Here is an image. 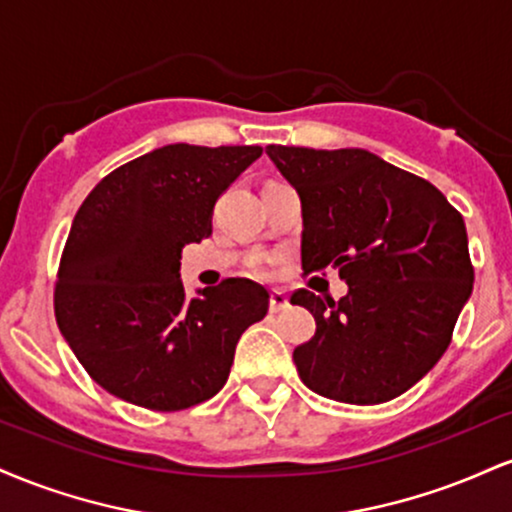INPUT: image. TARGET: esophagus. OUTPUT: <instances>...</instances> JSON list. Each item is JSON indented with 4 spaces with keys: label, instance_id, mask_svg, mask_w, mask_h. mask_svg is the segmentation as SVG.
Returning a JSON list of instances; mask_svg holds the SVG:
<instances>
[{
    "label": "esophagus",
    "instance_id": "34e87169",
    "mask_svg": "<svg viewBox=\"0 0 512 512\" xmlns=\"http://www.w3.org/2000/svg\"><path fill=\"white\" fill-rule=\"evenodd\" d=\"M289 308V296L281 291H272V296H269V310L272 313H281V310Z\"/></svg>",
    "mask_w": 512,
    "mask_h": 512
}]
</instances>
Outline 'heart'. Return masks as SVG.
Segmentation results:
<instances>
[{"label":"heart","instance_id":"obj_1","mask_svg":"<svg viewBox=\"0 0 512 512\" xmlns=\"http://www.w3.org/2000/svg\"><path fill=\"white\" fill-rule=\"evenodd\" d=\"M257 272H260V274H267V269H264V267H257Z\"/></svg>","mask_w":512,"mask_h":512}]
</instances>
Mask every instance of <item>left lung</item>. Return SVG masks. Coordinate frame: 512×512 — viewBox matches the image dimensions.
Returning a JSON list of instances; mask_svg holds the SVG:
<instances>
[{
	"label": "left lung",
	"mask_w": 512,
	"mask_h": 512,
	"mask_svg": "<svg viewBox=\"0 0 512 512\" xmlns=\"http://www.w3.org/2000/svg\"><path fill=\"white\" fill-rule=\"evenodd\" d=\"M301 197L303 272L339 269L337 303L301 289L315 337L293 361L305 387L346 404L407 392L448 349L472 296L462 214L431 182L366 149L267 146Z\"/></svg>",
	"instance_id": "left-lung-1"
}]
</instances>
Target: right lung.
I'll list each match as a JSON object with an SVG mask.
<instances>
[{"label":"right lung","mask_w":512,"mask_h":512,"mask_svg":"<svg viewBox=\"0 0 512 512\" xmlns=\"http://www.w3.org/2000/svg\"><path fill=\"white\" fill-rule=\"evenodd\" d=\"M260 156V146H161L105 175L76 211L55 317L110 395L180 411L226 385L240 334L267 315L269 293L226 279L187 298L180 257L211 236L216 199Z\"/></svg>","instance_id":"1"}]
</instances>
